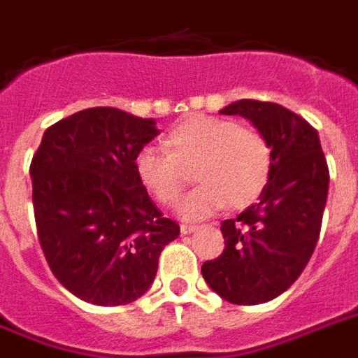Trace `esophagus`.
<instances>
[{"label": "esophagus", "mask_w": 358, "mask_h": 358, "mask_svg": "<svg viewBox=\"0 0 358 358\" xmlns=\"http://www.w3.org/2000/svg\"><path fill=\"white\" fill-rule=\"evenodd\" d=\"M198 229V226H192V224H181V234L182 235H190Z\"/></svg>", "instance_id": "obj_1"}]
</instances>
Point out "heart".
Returning <instances> with one entry per match:
<instances>
[{
	"label": "heart",
	"mask_w": 358,
	"mask_h": 358,
	"mask_svg": "<svg viewBox=\"0 0 358 358\" xmlns=\"http://www.w3.org/2000/svg\"><path fill=\"white\" fill-rule=\"evenodd\" d=\"M164 149H138L134 173L160 205H176L190 182L201 185L182 199L179 213L199 220L228 205L245 209L267 188L274 168L273 143L254 127L234 119L190 115L164 136Z\"/></svg>",
	"instance_id": "obj_1"
}]
</instances>
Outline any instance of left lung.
<instances>
[{
  "label": "left lung",
  "instance_id": "left-lung-1",
  "mask_svg": "<svg viewBox=\"0 0 358 358\" xmlns=\"http://www.w3.org/2000/svg\"><path fill=\"white\" fill-rule=\"evenodd\" d=\"M250 119L273 143L274 168L259 201L224 220V252L201 274L234 304L273 301L301 276L320 239L329 166L312 124L276 102L243 99L220 110Z\"/></svg>",
  "mask_w": 358,
  "mask_h": 358
}]
</instances>
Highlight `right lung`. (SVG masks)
I'll list each match as a JSON object with an SVG mask.
<instances>
[{"instance_id":"add662e5","label":"right lung","mask_w":358,"mask_h":358,"mask_svg":"<svg viewBox=\"0 0 358 358\" xmlns=\"http://www.w3.org/2000/svg\"><path fill=\"white\" fill-rule=\"evenodd\" d=\"M159 130L117 108H87L46 129L29 166L38 245L50 271L85 303L119 306L153 284L181 234L134 173Z\"/></svg>"}]
</instances>
